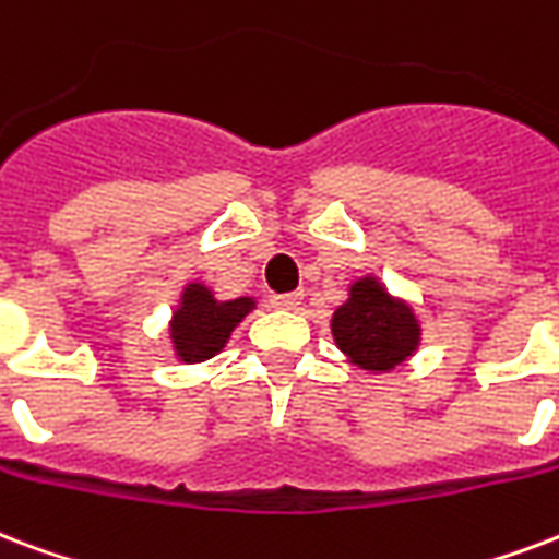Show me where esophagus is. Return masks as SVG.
Listing matches in <instances>:
<instances>
[{"instance_id": "obj_1", "label": "esophagus", "mask_w": 559, "mask_h": 559, "mask_svg": "<svg viewBox=\"0 0 559 559\" xmlns=\"http://www.w3.org/2000/svg\"><path fill=\"white\" fill-rule=\"evenodd\" d=\"M270 305L278 310H296L301 305V293H272Z\"/></svg>"}]
</instances>
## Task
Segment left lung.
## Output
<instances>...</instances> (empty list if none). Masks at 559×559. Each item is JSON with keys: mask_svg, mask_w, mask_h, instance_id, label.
I'll return each mask as SVG.
<instances>
[{"mask_svg": "<svg viewBox=\"0 0 559 559\" xmlns=\"http://www.w3.org/2000/svg\"><path fill=\"white\" fill-rule=\"evenodd\" d=\"M331 331L336 346L364 369H393L419 343L413 310L386 296V289L372 278L352 287V298L331 319Z\"/></svg>", "mask_w": 559, "mask_h": 559, "instance_id": "1", "label": "left lung"}]
</instances>
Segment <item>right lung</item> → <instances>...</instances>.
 Wrapping results in <instances>:
<instances>
[{"instance_id": "obj_1", "label": "right lung", "mask_w": 559, "mask_h": 559, "mask_svg": "<svg viewBox=\"0 0 559 559\" xmlns=\"http://www.w3.org/2000/svg\"><path fill=\"white\" fill-rule=\"evenodd\" d=\"M251 305H254L251 298L216 301L211 289H204L202 284H190L173 319V343L178 348V357L187 364H199L223 352L225 340L231 336L234 325L249 313Z\"/></svg>"}]
</instances>
